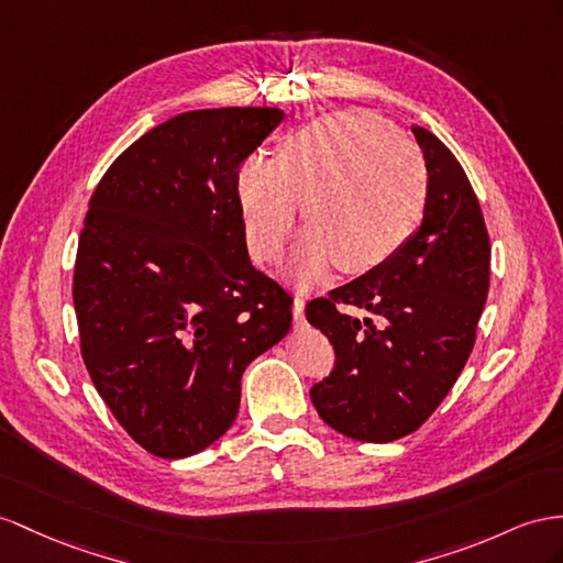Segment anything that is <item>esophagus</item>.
<instances>
[{
    "mask_svg": "<svg viewBox=\"0 0 563 563\" xmlns=\"http://www.w3.org/2000/svg\"><path fill=\"white\" fill-rule=\"evenodd\" d=\"M292 313H295V321H297V323L305 321V297H295Z\"/></svg>",
    "mask_w": 563,
    "mask_h": 563,
    "instance_id": "1",
    "label": "esophagus"
}]
</instances>
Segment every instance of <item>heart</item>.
Wrapping results in <instances>:
<instances>
[{
  "mask_svg": "<svg viewBox=\"0 0 563 563\" xmlns=\"http://www.w3.org/2000/svg\"><path fill=\"white\" fill-rule=\"evenodd\" d=\"M235 192L244 242L258 264L283 252L305 205L309 233L292 264L299 280L316 283L333 264L358 276L397 254L423 213L428 166L390 121L338 111L295 131L276 158H244Z\"/></svg>",
  "mask_w": 563,
  "mask_h": 563,
  "instance_id": "heart-1",
  "label": "heart"
}]
</instances>
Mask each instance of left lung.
I'll return each mask as SVG.
<instances>
[{
	"label": "left lung",
	"instance_id": "8db88e82",
	"mask_svg": "<svg viewBox=\"0 0 563 563\" xmlns=\"http://www.w3.org/2000/svg\"><path fill=\"white\" fill-rule=\"evenodd\" d=\"M411 131L428 166L421 228L368 276L307 305L338 356L311 401L362 442L399 440L430 419L468 362L489 287V235L468 176L444 142Z\"/></svg>",
	"mask_w": 563,
	"mask_h": 563
}]
</instances>
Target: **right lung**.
<instances>
[{
    "mask_svg": "<svg viewBox=\"0 0 563 563\" xmlns=\"http://www.w3.org/2000/svg\"><path fill=\"white\" fill-rule=\"evenodd\" d=\"M285 113L185 111L135 140L95 187L74 305L99 397L162 459L233 426L242 373L292 325V297L250 264L235 178Z\"/></svg>",
    "mask_w": 563,
    "mask_h": 563,
    "instance_id": "1",
    "label": "right lung"
}]
</instances>
